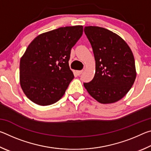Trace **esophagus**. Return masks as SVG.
Here are the masks:
<instances>
[{"mask_svg": "<svg viewBox=\"0 0 151 151\" xmlns=\"http://www.w3.org/2000/svg\"><path fill=\"white\" fill-rule=\"evenodd\" d=\"M83 70H77L76 71V74H77V75H81L82 73H83Z\"/></svg>", "mask_w": 151, "mask_h": 151, "instance_id": "esophagus-1", "label": "esophagus"}]
</instances>
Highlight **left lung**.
<instances>
[{
    "label": "left lung",
    "mask_w": 151,
    "mask_h": 151,
    "mask_svg": "<svg viewBox=\"0 0 151 151\" xmlns=\"http://www.w3.org/2000/svg\"><path fill=\"white\" fill-rule=\"evenodd\" d=\"M84 31L96 64L93 79L84 86L100 103H115L126 95L136 78L132 50L121 37L104 28L85 27Z\"/></svg>",
    "instance_id": "8db88e82"
}]
</instances>
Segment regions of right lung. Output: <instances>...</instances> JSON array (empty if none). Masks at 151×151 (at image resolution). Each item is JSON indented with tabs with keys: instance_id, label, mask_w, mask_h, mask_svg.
I'll return each instance as SVG.
<instances>
[{
	"instance_id": "1",
	"label": "right lung",
	"mask_w": 151,
	"mask_h": 151,
	"mask_svg": "<svg viewBox=\"0 0 151 151\" xmlns=\"http://www.w3.org/2000/svg\"><path fill=\"white\" fill-rule=\"evenodd\" d=\"M83 27H60L37 36L20 61V84L28 98L41 106L54 104L65 94L74 75L68 60Z\"/></svg>"
}]
</instances>
